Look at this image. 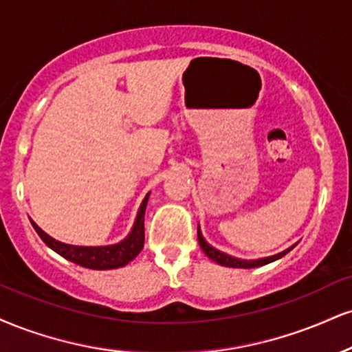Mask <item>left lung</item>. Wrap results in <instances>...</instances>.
I'll list each match as a JSON object with an SVG mask.
<instances>
[{
	"mask_svg": "<svg viewBox=\"0 0 352 352\" xmlns=\"http://www.w3.org/2000/svg\"><path fill=\"white\" fill-rule=\"evenodd\" d=\"M198 243H200V248L203 249V252H205L211 261L217 262V264H219V265H224V267H232V269L261 267V265L270 264V262L280 259V257H283L287 252H290L292 249L295 248V244H294V245H290L289 249H285V251L274 254V256H269V257H259V259H249V261L248 259H239V257H232V256H230V254L218 251L217 248H213V245L206 243V239L203 238V234H201L200 226H198Z\"/></svg>",
	"mask_w": 352,
	"mask_h": 352,
	"instance_id": "1",
	"label": "left lung"
}]
</instances>
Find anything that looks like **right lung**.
Masks as SVG:
<instances>
[{"instance_id": "add662e5", "label": "right lung", "mask_w": 352, "mask_h": 352, "mask_svg": "<svg viewBox=\"0 0 352 352\" xmlns=\"http://www.w3.org/2000/svg\"><path fill=\"white\" fill-rule=\"evenodd\" d=\"M147 193L139 206L138 214H135L134 224L131 228L129 234L124 239H121L116 244L108 245H74L65 244L60 241L54 239L47 232L42 231L36 223L32 221L34 230L41 236V239L49 245L52 251L58 256L65 257L67 261L75 262V264L82 265V267L93 269V270H109V269H120L129 264L131 261L142 251L144 248V214H146L147 200H149Z\"/></svg>"}]
</instances>
